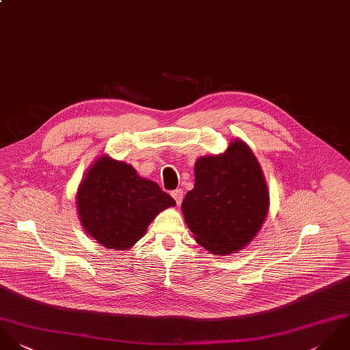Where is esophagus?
Wrapping results in <instances>:
<instances>
[{
  "mask_svg": "<svg viewBox=\"0 0 350 350\" xmlns=\"http://www.w3.org/2000/svg\"><path fill=\"white\" fill-rule=\"evenodd\" d=\"M172 196H173V199L176 200L177 206H180L181 202H183V199H184V191H183V189H174V191L172 192Z\"/></svg>",
  "mask_w": 350,
  "mask_h": 350,
  "instance_id": "esophagus-1",
  "label": "esophagus"
}]
</instances>
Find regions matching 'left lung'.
<instances>
[{
    "instance_id": "8db88e82",
    "label": "left lung",
    "mask_w": 350,
    "mask_h": 350,
    "mask_svg": "<svg viewBox=\"0 0 350 350\" xmlns=\"http://www.w3.org/2000/svg\"><path fill=\"white\" fill-rule=\"evenodd\" d=\"M269 193L252 150L234 140L223 154L202 157L195 165V187L183 212L195 239L212 254L246 246L261 228Z\"/></svg>"
}]
</instances>
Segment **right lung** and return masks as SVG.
<instances>
[{
  "label": "right lung",
  "instance_id": "add662e5",
  "mask_svg": "<svg viewBox=\"0 0 350 350\" xmlns=\"http://www.w3.org/2000/svg\"><path fill=\"white\" fill-rule=\"evenodd\" d=\"M174 199L154 181L142 178L124 162L100 157L77 193V207L86 232L108 249L124 250L144 235L151 220Z\"/></svg>",
  "mask_w": 350,
  "mask_h": 350
}]
</instances>
